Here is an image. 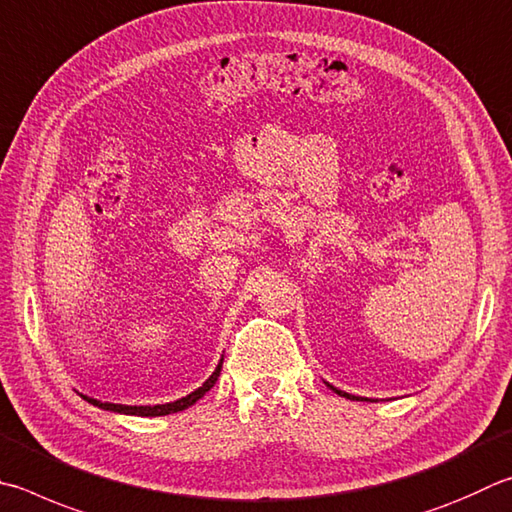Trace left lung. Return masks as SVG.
Listing matches in <instances>:
<instances>
[{"label": "left lung", "instance_id": "obj_1", "mask_svg": "<svg viewBox=\"0 0 512 512\" xmlns=\"http://www.w3.org/2000/svg\"><path fill=\"white\" fill-rule=\"evenodd\" d=\"M329 385V383H327ZM333 392H336L338 396H345V398H351V401H369V398H360V396H351V394H347V392H342V389H338V387H333V385H329Z\"/></svg>", "mask_w": 512, "mask_h": 512}]
</instances>
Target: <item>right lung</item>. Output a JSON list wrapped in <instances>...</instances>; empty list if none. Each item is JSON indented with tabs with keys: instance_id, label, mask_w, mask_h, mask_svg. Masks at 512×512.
<instances>
[{
	"instance_id": "1",
	"label": "right lung",
	"mask_w": 512,
	"mask_h": 512,
	"mask_svg": "<svg viewBox=\"0 0 512 512\" xmlns=\"http://www.w3.org/2000/svg\"><path fill=\"white\" fill-rule=\"evenodd\" d=\"M221 365H224V360L219 362L217 369L212 371V376L203 383L199 389H194L192 394L179 398V401L174 403H165V405H116V403H100L96 398H89V396H82L85 401H89L91 405L100 407V410H107V412H118V414H132V416H165V414H174V412H183L188 410L190 405H194L199 401V398L206 396V392H210L212 387H215L217 378L221 374Z\"/></svg>"
}]
</instances>
